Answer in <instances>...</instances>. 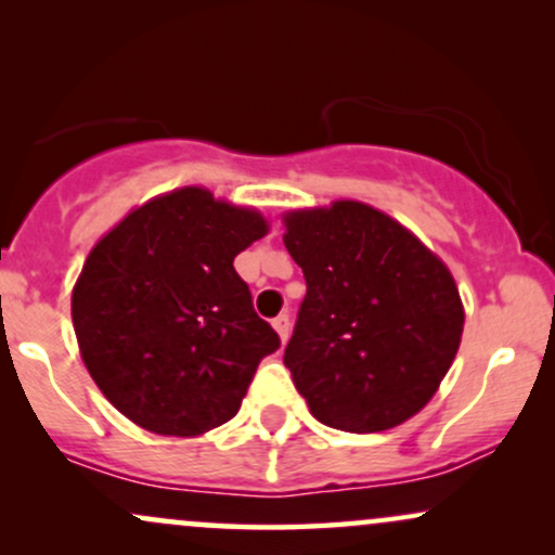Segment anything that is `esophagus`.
Masks as SVG:
<instances>
[{
  "mask_svg": "<svg viewBox=\"0 0 555 555\" xmlns=\"http://www.w3.org/2000/svg\"><path fill=\"white\" fill-rule=\"evenodd\" d=\"M271 326H273V331H276L279 334V339H282V344L289 339V331H292V323H289V315L286 313H282V315H276L271 321Z\"/></svg>",
  "mask_w": 555,
  "mask_h": 555,
  "instance_id": "esophagus-1",
  "label": "esophagus"
}]
</instances>
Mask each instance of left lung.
<instances>
[{
  "label": "left lung",
  "mask_w": 555,
  "mask_h": 555,
  "mask_svg": "<svg viewBox=\"0 0 555 555\" xmlns=\"http://www.w3.org/2000/svg\"><path fill=\"white\" fill-rule=\"evenodd\" d=\"M282 219L284 245L308 284L284 365L310 415L347 433L415 417L462 341L464 305L449 266L360 201Z\"/></svg>",
  "instance_id": "left-lung-1"
}]
</instances>
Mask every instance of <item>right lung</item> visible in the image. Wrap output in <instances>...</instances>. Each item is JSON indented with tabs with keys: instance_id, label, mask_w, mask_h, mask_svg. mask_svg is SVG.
<instances>
[{
	"instance_id": "1",
	"label": "right lung",
	"mask_w": 555,
	"mask_h": 555,
	"mask_svg": "<svg viewBox=\"0 0 555 555\" xmlns=\"http://www.w3.org/2000/svg\"><path fill=\"white\" fill-rule=\"evenodd\" d=\"M269 234L253 206L177 188L132 208L73 286L80 358L127 420L195 438L237 415L279 336L253 310L234 258Z\"/></svg>"
}]
</instances>
